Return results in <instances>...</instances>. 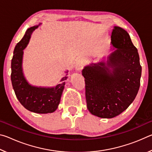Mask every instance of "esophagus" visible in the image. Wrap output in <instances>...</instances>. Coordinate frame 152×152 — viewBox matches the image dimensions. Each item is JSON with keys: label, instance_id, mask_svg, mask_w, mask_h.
<instances>
[{"label": "esophagus", "instance_id": "34e87169", "mask_svg": "<svg viewBox=\"0 0 152 152\" xmlns=\"http://www.w3.org/2000/svg\"><path fill=\"white\" fill-rule=\"evenodd\" d=\"M83 64H84V61L82 58H79L78 60H76L75 65H74V68H75V70L76 71H79L83 67Z\"/></svg>", "mask_w": 152, "mask_h": 152}]
</instances>
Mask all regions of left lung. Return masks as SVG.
<instances>
[{
	"label": "left lung",
	"mask_w": 152,
	"mask_h": 152,
	"mask_svg": "<svg viewBox=\"0 0 152 152\" xmlns=\"http://www.w3.org/2000/svg\"><path fill=\"white\" fill-rule=\"evenodd\" d=\"M110 44L113 51L107 61L91 63L82 71L87 108L92 115L107 119L120 115L132 103L141 76L137 50L128 33L115 26Z\"/></svg>",
	"instance_id": "8db88e82"
}]
</instances>
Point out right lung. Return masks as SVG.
Instances as JSON below:
<instances>
[{"label": "right lung", "instance_id": "right-lung-1", "mask_svg": "<svg viewBox=\"0 0 152 152\" xmlns=\"http://www.w3.org/2000/svg\"><path fill=\"white\" fill-rule=\"evenodd\" d=\"M42 25L31 27L25 32L22 39L15 46L11 61V82L12 88L19 101L29 111L39 114L54 112L60 104L68 70L60 82L52 87L36 86L30 84L23 70V50L29 42L32 33Z\"/></svg>", "mask_w": 152, "mask_h": 152}]
</instances>
